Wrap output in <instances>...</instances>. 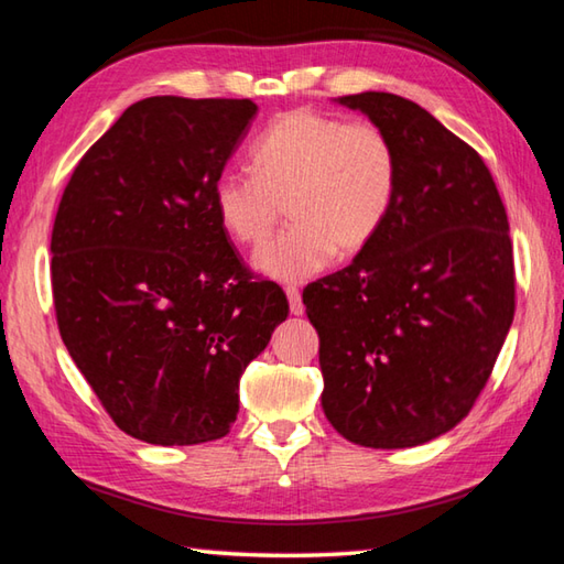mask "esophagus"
<instances>
[{
    "mask_svg": "<svg viewBox=\"0 0 564 564\" xmlns=\"http://www.w3.org/2000/svg\"><path fill=\"white\" fill-rule=\"evenodd\" d=\"M285 295H289V305H291V313L293 315H303V311H305V305H303V301H301V291H299V285H285Z\"/></svg>",
    "mask_w": 564,
    "mask_h": 564,
    "instance_id": "obj_1",
    "label": "esophagus"
}]
</instances>
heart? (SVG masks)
Masks as SVG:
<instances>
[{
    "label": "heart",
    "instance_id": "1",
    "mask_svg": "<svg viewBox=\"0 0 564 564\" xmlns=\"http://www.w3.org/2000/svg\"><path fill=\"white\" fill-rule=\"evenodd\" d=\"M253 175L224 170L212 199L221 229L256 247L281 219L291 227L253 253L256 271L303 281L335 251L357 253L380 234L397 192V152L372 122H347L313 110L275 118L251 150Z\"/></svg>",
    "mask_w": 564,
    "mask_h": 564
}]
</instances>
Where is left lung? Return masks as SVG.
Returning <instances> with one entry per match:
<instances>
[{"label": "left lung", "instance_id": "8db88e82", "mask_svg": "<svg viewBox=\"0 0 564 564\" xmlns=\"http://www.w3.org/2000/svg\"><path fill=\"white\" fill-rule=\"evenodd\" d=\"M337 104L392 140L397 192L352 263L303 291L323 412L352 444L419 446L470 412L513 323L508 214L478 152L422 106L377 90Z\"/></svg>", "mask_w": 564, "mask_h": 564}]
</instances>
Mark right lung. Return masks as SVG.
Instances as JSON below:
<instances>
[{
    "label": "right lung",
    "instance_id": "obj_1",
    "mask_svg": "<svg viewBox=\"0 0 564 564\" xmlns=\"http://www.w3.org/2000/svg\"><path fill=\"white\" fill-rule=\"evenodd\" d=\"M249 98L132 104L70 175L51 231L61 340L118 429L158 446L229 434L247 365L289 317L214 212Z\"/></svg>",
    "mask_w": 564,
    "mask_h": 564
}]
</instances>
